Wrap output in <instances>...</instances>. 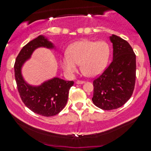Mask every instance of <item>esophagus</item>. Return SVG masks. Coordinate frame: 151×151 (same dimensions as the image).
I'll use <instances>...</instances> for the list:
<instances>
[{
    "label": "esophagus",
    "instance_id": "1",
    "mask_svg": "<svg viewBox=\"0 0 151 151\" xmlns=\"http://www.w3.org/2000/svg\"><path fill=\"white\" fill-rule=\"evenodd\" d=\"M76 84L77 85H81V84H83V83H85V81H81V80H77V81H76Z\"/></svg>",
    "mask_w": 151,
    "mask_h": 151
}]
</instances>
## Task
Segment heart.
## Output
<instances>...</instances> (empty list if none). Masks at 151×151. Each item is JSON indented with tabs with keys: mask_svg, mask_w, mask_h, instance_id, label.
<instances>
[{
	"mask_svg": "<svg viewBox=\"0 0 151 151\" xmlns=\"http://www.w3.org/2000/svg\"><path fill=\"white\" fill-rule=\"evenodd\" d=\"M109 56L110 48L106 42L84 39L68 47L67 55L60 58V65L66 74L71 75L80 64L83 74L88 77H96L105 69Z\"/></svg>",
	"mask_w": 151,
	"mask_h": 151,
	"instance_id": "obj_1",
	"label": "heart"
}]
</instances>
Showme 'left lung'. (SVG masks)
I'll return each mask as SVG.
<instances>
[{"instance_id":"left-lung-1","label":"left lung","mask_w":151,"mask_h":151,"mask_svg":"<svg viewBox=\"0 0 151 151\" xmlns=\"http://www.w3.org/2000/svg\"><path fill=\"white\" fill-rule=\"evenodd\" d=\"M112 63L93 81L92 101L99 108L111 110L122 106L133 93L136 80V55L131 45L112 34Z\"/></svg>"}]
</instances>
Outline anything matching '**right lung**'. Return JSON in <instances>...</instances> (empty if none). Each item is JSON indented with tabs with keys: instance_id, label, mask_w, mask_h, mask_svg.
I'll return each instance as SVG.
<instances>
[{
	"instance_id": "obj_1",
	"label": "right lung",
	"mask_w": 151,
	"mask_h": 151,
	"mask_svg": "<svg viewBox=\"0 0 151 151\" xmlns=\"http://www.w3.org/2000/svg\"><path fill=\"white\" fill-rule=\"evenodd\" d=\"M39 47L56 49L53 43L43 35L28 42L22 47L16 58L14 67L15 80L21 99L25 106L38 115L51 117L58 114L66 106L69 89L74 82L53 77L39 85L28 84L22 76V66Z\"/></svg>"
}]
</instances>
